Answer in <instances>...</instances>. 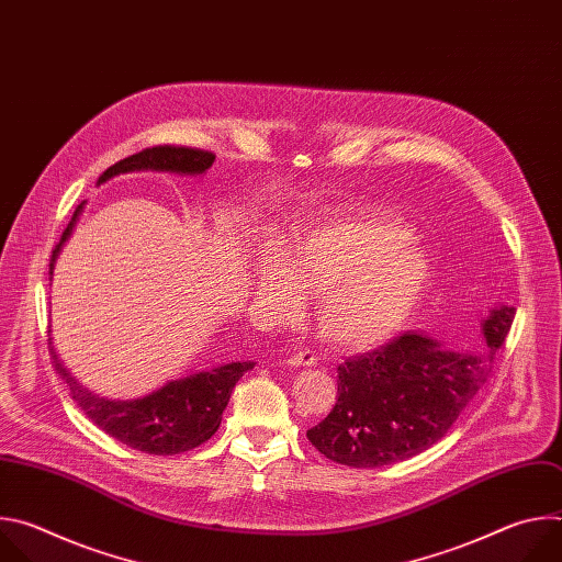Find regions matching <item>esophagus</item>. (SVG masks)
Here are the masks:
<instances>
[{"label": "esophagus", "instance_id": "1", "mask_svg": "<svg viewBox=\"0 0 562 562\" xmlns=\"http://www.w3.org/2000/svg\"><path fill=\"white\" fill-rule=\"evenodd\" d=\"M289 364L291 367H313V364H317V353L308 351V349H300L289 356Z\"/></svg>", "mask_w": 562, "mask_h": 562}]
</instances>
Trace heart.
I'll list each match as a JSON object with an SVG mask.
<instances>
[{"mask_svg": "<svg viewBox=\"0 0 562 562\" xmlns=\"http://www.w3.org/2000/svg\"><path fill=\"white\" fill-rule=\"evenodd\" d=\"M429 278L425 254L409 231L386 217H347L306 228L291 256L271 247L258 260L262 295L280 311L302 306L319 291L323 334L362 349L391 338L423 297Z\"/></svg>", "mask_w": 562, "mask_h": 562, "instance_id": "1", "label": "heart"}]
</instances>
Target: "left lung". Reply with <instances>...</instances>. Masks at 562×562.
I'll list each match as a JSON object with an SVG mask.
<instances>
[{
	"instance_id": "1",
	"label": "left lung",
	"mask_w": 562,
	"mask_h": 562,
	"mask_svg": "<svg viewBox=\"0 0 562 562\" xmlns=\"http://www.w3.org/2000/svg\"><path fill=\"white\" fill-rule=\"evenodd\" d=\"M516 308L498 306L483 323V345L451 349L434 336L405 331L338 367L331 414L306 431L329 460L373 469L436 445L492 375Z\"/></svg>"
}]
</instances>
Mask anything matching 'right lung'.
Wrapping results in <instances>:
<instances>
[{
    "label": "right lung",
    "instance_id": "1",
    "mask_svg": "<svg viewBox=\"0 0 562 562\" xmlns=\"http://www.w3.org/2000/svg\"><path fill=\"white\" fill-rule=\"evenodd\" d=\"M213 159L215 155L202 148L171 144L150 146L120 159V162H115L100 176L98 182L102 184L113 176L148 169L193 176L204 173L213 165ZM79 211H82V204L75 209L72 220L68 222L59 243L53 249L50 269L75 226ZM50 353L57 373L70 389L72 400L102 431L128 445L131 449L155 456H176L206 442L220 427L222 412L228 405L235 382L256 367V362H228L209 371L193 373L189 378L173 380L162 389L137 400H106L79 384L75 375H70L66 367L57 360L53 347Z\"/></svg>",
    "mask_w": 562,
    "mask_h": 562
}]
</instances>
